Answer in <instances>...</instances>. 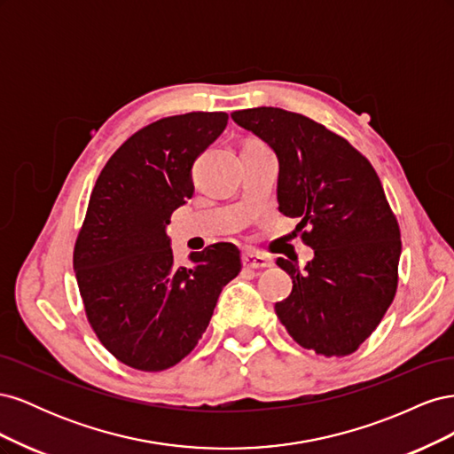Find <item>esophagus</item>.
<instances>
[{
  "instance_id": "34e87169",
  "label": "esophagus",
  "mask_w": 454,
  "mask_h": 454,
  "mask_svg": "<svg viewBox=\"0 0 454 454\" xmlns=\"http://www.w3.org/2000/svg\"><path fill=\"white\" fill-rule=\"evenodd\" d=\"M242 263L248 269H267L272 265V261H270V257L259 254L255 250H246L242 254Z\"/></svg>"
}]
</instances>
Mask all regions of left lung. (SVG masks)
Listing matches in <instances>:
<instances>
[{
    "label": "left lung",
    "instance_id": "left-lung-1",
    "mask_svg": "<svg viewBox=\"0 0 454 454\" xmlns=\"http://www.w3.org/2000/svg\"><path fill=\"white\" fill-rule=\"evenodd\" d=\"M232 121L267 142L278 157V210L299 217L314 259L278 257L294 280L274 305L297 345L348 356L375 332L397 290L400 225L371 162L342 136L301 114L252 107Z\"/></svg>",
    "mask_w": 454,
    "mask_h": 454
}]
</instances>
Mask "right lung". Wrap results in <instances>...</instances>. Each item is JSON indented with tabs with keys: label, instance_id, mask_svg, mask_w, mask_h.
Segmentation results:
<instances>
[{
	"label": "right lung",
	"instance_id": "obj_1",
	"mask_svg": "<svg viewBox=\"0 0 454 454\" xmlns=\"http://www.w3.org/2000/svg\"><path fill=\"white\" fill-rule=\"evenodd\" d=\"M227 121L223 112H191L151 122L109 157L94 184L74 270L92 332L129 367L153 373L182 362L242 269L231 242L177 267L164 231L193 197V162Z\"/></svg>",
	"mask_w": 454,
	"mask_h": 454
}]
</instances>
